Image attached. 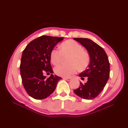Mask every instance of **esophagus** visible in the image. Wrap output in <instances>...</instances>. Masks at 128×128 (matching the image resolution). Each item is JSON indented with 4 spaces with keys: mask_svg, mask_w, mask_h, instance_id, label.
<instances>
[{
    "mask_svg": "<svg viewBox=\"0 0 128 128\" xmlns=\"http://www.w3.org/2000/svg\"><path fill=\"white\" fill-rule=\"evenodd\" d=\"M63 79L65 80H66V81H70L71 80V78H63Z\"/></svg>",
    "mask_w": 128,
    "mask_h": 128,
    "instance_id": "obj_1",
    "label": "esophagus"
}]
</instances>
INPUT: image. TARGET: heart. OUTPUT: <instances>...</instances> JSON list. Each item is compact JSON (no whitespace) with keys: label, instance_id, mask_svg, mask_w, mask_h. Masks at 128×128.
<instances>
[{"label":"heart","instance_id":"heart-1","mask_svg":"<svg viewBox=\"0 0 128 128\" xmlns=\"http://www.w3.org/2000/svg\"><path fill=\"white\" fill-rule=\"evenodd\" d=\"M70 55L69 65L60 64L54 68L56 74L59 76L67 78L77 72L85 70L90 62V56L88 52L83 50L82 46L74 40H69L62 42L60 50L54 48L50 54V59L53 64L58 65L62 60L63 56Z\"/></svg>","mask_w":128,"mask_h":128}]
</instances>
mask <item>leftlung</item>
Listing matches in <instances>:
<instances>
[{"instance_id": "left-lung-1", "label": "left lung", "mask_w": 128, "mask_h": 128, "mask_svg": "<svg viewBox=\"0 0 128 128\" xmlns=\"http://www.w3.org/2000/svg\"><path fill=\"white\" fill-rule=\"evenodd\" d=\"M74 39L86 49L90 56L88 68L79 74L82 80L88 77V81L85 84L80 82L79 88L74 92L83 99L92 100L100 94L109 78L110 62L104 50L92 40L83 38Z\"/></svg>"}]
</instances>
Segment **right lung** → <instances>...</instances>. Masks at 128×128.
Wrapping results in <instances>:
<instances>
[{
	"label": "right lung",
	"mask_w": 128,
	"mask_h": 128,
	"mask_svg": "<svg viewBox=\"0 0 128 128\" xmlns=\"http://www.w3.org/2000/svg\"><path fill=\"white\" fill-rule=\"evenodd\" d=\"M63 37L42 36L32 40L24 50L20 66L22 85L29 96L43 100L53 93L62 78L53 75L50 65L52 50ZM51 73L50 77L43 75Z\"/></svg>",
	"instance_id": "1"
}]
</instances>
